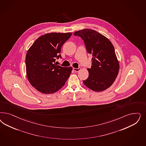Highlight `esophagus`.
Instances as JSON below:
<instances>
[{"label": "esophagus", "mask_w": 146, "mask_h": 146, "mask_svg": "<svg viewBox=\"0 0 146 146\" xmlns=\"http://www.w3.org/2000/svg\"><path fill=\"white\" fill-rule=\"evenodd\" d=\"M73 70L75 71V72H78V71H79L80 70V68H78V69H77V68H73Z\"/></svg>", "instance_id": "obj_1"}]
</instances>
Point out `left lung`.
Wrapping results in <instances>:
<instances>
[{"label": "left lung", "instance_id": "1", "mask_svg": "<svg viewBox=\"0 0 146 146\" xmlns=\"http://www.w3.org/2000/svg\"><path fill=\"white\" fill-rule=\"evenodd\" d=\"M74 35L84 40L87 52L92 54V66L88 68L89 77L84 84L96 92L110 88L115 80L119 70V63L114 48L108 38L91 29L75 32Z\"/></svg>", "mask_w": 146, "mask_h": 146}]
</instances>
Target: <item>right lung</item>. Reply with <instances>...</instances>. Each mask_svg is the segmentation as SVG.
<instances>
[{
  "mask_svg": "<svg viewBox=\"0 0 146 146\" xmlns=\"http://www.w3.org/2000/svg\"><path fill=\"white\" fill-rule=\"evenodd\" d=\"M72 33H50L38 38L26 55V75L28 81L39 92L53 94L61 89L70 75L72 67L57 65L61 57L62 46Z\"/></svg>",
  "mask_w": 146,
  "mask_h": 146,
  "instance_id": "add662e5",
  "label": "right lung"
}]
</instances>
